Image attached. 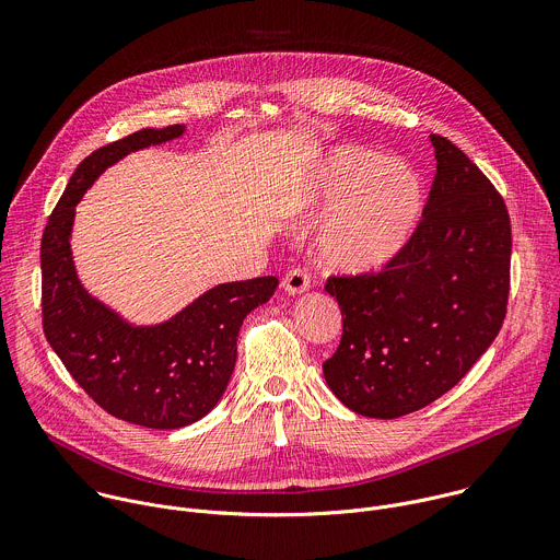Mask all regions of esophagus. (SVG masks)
Listing matches in <instances>:
<instances>
[{
    "label": "esophagus",
    "instance_id": "obj_1",
    "mask_svg": "<svg viewBox=\"0 0 560 560\" xmlns=\"http://www.w3.org/2000/svg\"><path fill=\"white\" fill-rule=\"evenodd\" d=\"M281 285L288 294H301L310 288V275L303 268H292L285 272Z\"/></svg>",
    "mask_w": 560,
    "mask_h": 560
}]
</instances>
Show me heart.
<instances>
[{
    "mask_svg": "<svg viewBox=\"0 0 560 560\" xmlns=\"http://www.w3.org/2000/svg\"><path fill=\"white\" fill-rule=\"evenodd\" d=\"M316 190L332 210L318 234V257L352 275L378 272L401 255L425 201L421 175L408 162L361 145L335 148Z\"/></svg>",
    "mask_w": 560,
    "mask_h": 560,
    "instance_id": "b5f03b06",
    "label": "heart"
}]
</instances>
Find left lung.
Returning a JSON list of instances; mask_svg holds the SVG:
<instances>
[{"label":"left lung","mask_w":560,"mask_h":560,"mask_svg":"<svg viewBox=\"0 0 560 560\" xmlns=\"http://www.w3.org/2000/svg\"><path fill=\"white\" fill-rule=\"evenodd\" d=\"M430 139L436 175L404 253L378 272L326 281L343 335L324 376L346 408L372 419L406 417L452 389L492 346L508 312L505 201L460 148Z\"/></svg>","instance_id":"1"}]
</instances>
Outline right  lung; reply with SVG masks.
<instances>
[{
  "mask_svg": "<svg viewBox=\"0 0 560 560\" xmlns=\"http://www.w3.org/2000/svg\"><path fill=\"white\" fill-rule=\"evenodd\" d=\"M182 132L179 124L143 128L91 152L72 173L42 236V324L50 348L102 410L152 430L190 425L217 406L234 370L238 328L279 283L277 277H259L217 285L154 328L124 324L79 283L70 257L77 201L128 152Z\"/></svg>",
  "mask_w": 560,
  "mask_h": 560,
  "instance_id": "add662e5",
  "label": "right lung"
}]
</instances>
